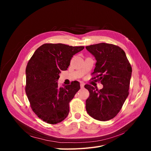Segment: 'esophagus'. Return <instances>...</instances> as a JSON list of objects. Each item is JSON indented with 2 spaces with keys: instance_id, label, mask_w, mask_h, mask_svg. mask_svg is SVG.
Masks as SVG:
<instances>
[{
  "instance_id": "34e87169",
  "label": "esophagus",
  "mask_w": 151,
  "mask_h": 151,
  "mask_svg": "<svg viewBox=\"0 0 151 151\" xmlns=\"http://www.w3.org/2000/svg\"><path fill=\"white\" fill-rule=\"evenodd\" d=\"M80 85H81V88H83L84 87V85H85V84H84V83H83V82H81Z\"/></svg>"
}]
</instances>
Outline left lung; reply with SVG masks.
Here are the masks:
<instances>
[{"mask_svg":"<svg viewBox=\"0 0 151 151\" xmlns=\"http://www.w3.org/2000/svg\"><path fill=\"white\" fill-rule=\"evenodd\" d=\"M86 48L96 60L93 74H98L94 78L97 77L103 85L99 90L84 86L89 92L86 102L87 112L96 120H111L119 113L129 96L132 67L125 52L116 45L101 43Z\"/></svg>","mask_w":151,"mask_h":151,"instance_id":"1","label":"left lung"}]
</instances>
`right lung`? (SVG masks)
Wrapping results in <instances>:
<instances>
[{
  "mask_svg": "<svg viewBox=\"0 0 151 151\" xmlns=\"http://www.w3.org/2000/svg\"><path fill=\"white\" fill-rule=\"evenodd\" d=\"M84 47L46 43L35 52L26 68V93L38 118L50 124L63 121L69 112V102L80 89L78 81L59 87L62 70H66L72 57Z\"/></svg>",
  "mask_w": 151,
  "mask_h": 151,
  "instance_id": "right-lung-1",
  "label": "right lung"
}]
</instances>
